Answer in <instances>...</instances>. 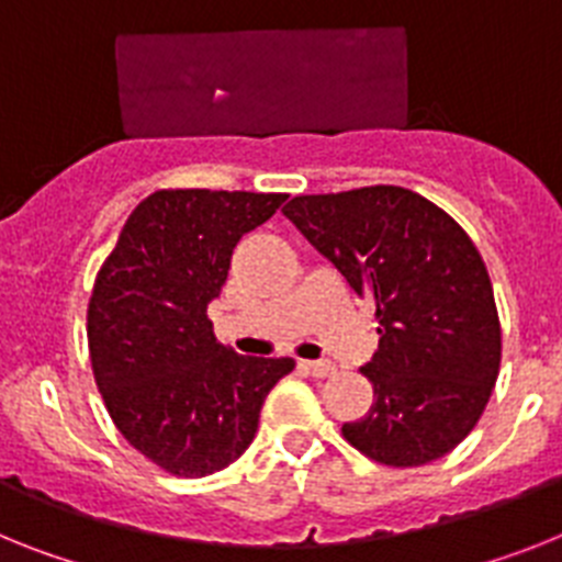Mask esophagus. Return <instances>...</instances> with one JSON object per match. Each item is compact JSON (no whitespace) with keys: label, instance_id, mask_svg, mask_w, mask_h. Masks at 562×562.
<instances>
[{"label":"esophagus","instance_id":"esophagus-1","mask_svg":"<svg viewBox=\"0 0 562 562\" xmlns=\"http://www.w3.org/2000/svg\"><path fill=\"white\" fill-rule=\"evenodd\" d=\"M300 366H303V369L314 376H331L334 371H337V366L328 360H303Z\"/></svg>","mask_w":562,"mask_h":562}]
</instances>
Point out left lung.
<instances>
[{"label": "left lung", "mask_w": 562, "mask_h": 562, "mask_svg": "<svg viewBox=\"0 0 562 562\" xmlns=\"http://www.w3.org/2000/svg\"><path fill=\"white\" fill-rule=\"evenodd\" d=\"M282 214L376 308L380 346L360 369L374 403L342 437L394 469L449 454L477 426L503 348L492 280L469 234L397 186L294 196Z\"/></svg>", "instance_id": "8db88e82"}]
</instances>
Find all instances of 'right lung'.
I'll return each mask as SVG.
<instances>
[{
	"mask_svg": "<svg viewBox=\"0 0 562 562\" xmlns=\"http://www.w3.org/2000/svg\"><path fill=\"white\" fill-rule=\"evenodd\" d=\"M285 193L177 188L143 200L93 282L88 348L113 426L168 474L205 477L251 446L291 357H239L216 342L211 300L243 234Z\"/></svg>",
	"mask_w": 562,
	"mask_h": 562,
	"instance_id": "right-lung-1",
	"label": "right lung"
}]
</instances>
